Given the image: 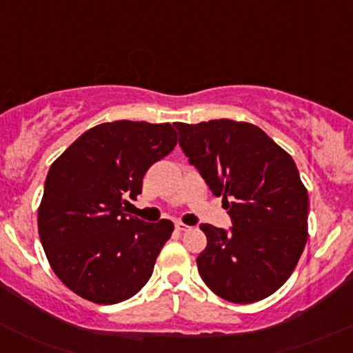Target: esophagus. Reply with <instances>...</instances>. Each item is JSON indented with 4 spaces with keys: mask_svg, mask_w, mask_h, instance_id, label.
Returning <instances> with one entry per match:
<instances>
[{
    "mask_svg": "<svg viewBox=\"0 0 353 353\" xmlns=\"http://www.w3.org/2000/svg\"><path fill=\"white\" fill-rule=\"evenodd\" d=\"M176 230H179V232H186V230H190V227H188L186 223H183V222H177L176 223Z\"/></svg>",
    "mask_w": 353,
    "mask_h": 353,
    "instance_id": "1",
    "label": "esophagus"
}]
</instances>
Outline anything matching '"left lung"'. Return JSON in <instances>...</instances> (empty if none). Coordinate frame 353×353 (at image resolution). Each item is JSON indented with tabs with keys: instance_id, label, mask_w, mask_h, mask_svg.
Masks as SVG:
<instances>
[{
	"instance_id": "obj_1",
	"label": "left lung",
	"mask_w": 353,
	"mask_h": 353,
	"mask_svg": "<svg viewBox=\"0 0 353 353\" xmlns=\"http://www.w3.org/2000/svg\"><path fill=\"white\" fill-rule=\"evenodd\" d=\"M179 143L232 229L201 223L206 248L196 265L203 282L234 304H251L287 282L307 243V190L294 159L258 126L212 119L176 123Z\"/></svg>"
}]
</instances>
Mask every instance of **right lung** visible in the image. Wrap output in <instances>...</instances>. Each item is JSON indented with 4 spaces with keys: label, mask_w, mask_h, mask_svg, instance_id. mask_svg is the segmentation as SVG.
Returning a JSON list of instances; mask_svg holds the SVG:
<instances>
[{
    "label": "right lung",
    "mask_w": 353,
    "mask_h": 353,
    "mask_svg": "<svg viewBox=\"0 0 353 353\" xmlns=\"http://www.w3.org/2000/svg\"><path fill=\"white\" fill-rule=\"evenodd\" d=\"M176 145L169 123L114 121L85 131L52 162L37 210L39 237L71 292L109 305L148 282L174 223L141 222L123 205L141 193L147 170Z\"/></svg>",
    "instance_id": "obj_1"
}]
</instances>
